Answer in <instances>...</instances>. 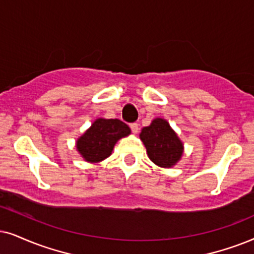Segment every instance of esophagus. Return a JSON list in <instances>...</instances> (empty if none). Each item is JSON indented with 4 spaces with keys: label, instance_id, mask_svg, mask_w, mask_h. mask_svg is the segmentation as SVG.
Listing matches in <instances>:
<instances>
[{
    "label": "esophagus",
    "instance_id": "esophagus-1",
    "mask_svg": "<svg viewBox=\"0 0 254 254\" xmlns=\"http://www.w3.org/2000/svg\"><path fill=\"white\" fill-rule=\"evenodd\" d=\"M130 127H131V131H132L133 133L138 132V124L137 123H131Z\"/></svg>",
    "mask_w": 254,
    "mask_h": 254
}]
</instances>
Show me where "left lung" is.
Here are the masks:
<instances>
[{"label":"left lung","mask_w":254,"mask_h":254,"mask_svg":"<svg viewBox=\"0 0 254 254\" xmlns=\"http://www.w3.org/2000/svg\"><path fill=\"white\" fill-rule=\"evenodd\" d=\"M139 138L146 147L147 157L159 168H173L182 159L184 144L164 118L152 120L140 131Z\"/></svg>","instance_id":"left-lung-1"}]
</instances>
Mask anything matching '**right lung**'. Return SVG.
I'll use <instances>...</instances> for the list:
<instances>
[{
	"label": "right lung",
	"instance_id": "right-lung-1",
	"mask_svg": "<svg viewBox=\"0 0 254 254\" xmlns=\"http://www.w3.org/2000/svg\"><path fill=\"white\" fill-rule=\"evenodd\" d=\"M131 133L130 127L120 120L99 117L76 140V150L88 163H99L112 153L121 138Z\"/></svg>",
	"mask_w": 254,
	"mask_h": 254
}]
</instances>
